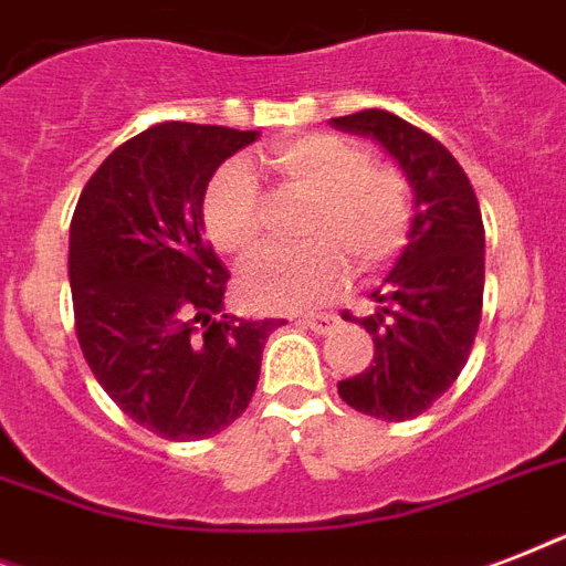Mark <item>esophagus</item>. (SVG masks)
<instances>
[{
    "label": "esophagus",
    "instance_id": "1",
    "mask_svg": "<svg viewBox=\"0 0 566 566\" xmlns=\"http://www.w3.org/2000/svg\"><path fill=\"white\" fill-rule=\"evenodd\" d=\"M296 323L302 328H311L314 335H328L337 326V317L335 314H311V317H300Z\"/></svg>",
    "mask_w": 566,
    "mask_h": 566
}]
</instances>
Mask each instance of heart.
<instances>
[{"label":"heart","instance_id":"heart-1","mask_svg":"<svg viewBox=\"0 0 566 566\" xmlns=\"http://www.w3.org/2000/svg\"><path fill=\"white\" fill-rule=\"evenodd\" d=\"M264 164L293 190L311 196L302 217V243L266 252L240 275V296L258 311H302L326 302L355 273L385 266L408 243L411 193L402 172L370 164L364 146L314 132L275 144ZM202 222L222 255L249 258L261 247V190L247 164L231 161L211 179Z\"/></svg>","mask_w":566,"mask_h":566}]
</instances>
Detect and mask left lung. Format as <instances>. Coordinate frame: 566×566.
I'll use <instances>...</instances> for the list:
<instances>
[{
  "label": "left lung",
  "instance_id": "obj_1",
  "mask_svg": "<svg viewBox=\"0 0 566 566\" xmlns=\"http://www.w3.org/2000/svg\"><path fill=\"white\" fill-rule=\"evenodd\" d=\"M328 123L376 140L413 193L408 243L370 293L376 311L349 317L373 335V361L358 376L337 381V394L376 420H411L452 387L479 332L484 293L479 199L447 146L390 111H358Z\"/></svg>",
  "mask_w": 566,
  "mask_h": 566
}]
</instances>
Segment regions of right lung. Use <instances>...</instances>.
<instances>
[{"mask_svg": "<svg viewBox=\"0 0 566 566\" xmlns=\"http://www.w3.org/2000/svg\"><path fill=\"white\" fill-rule=\"evenodd\" d=\"M258 132L161 123L84 185L70 226V287L84 361L137 426L202 440L247 411L266 337L284 319L222 311L226 279L202 199Z\"/></svg>", "mask_w": 566, "mask_h": 566, "instance_id": "add662e5", "label": "right lung"}]
</instances>
